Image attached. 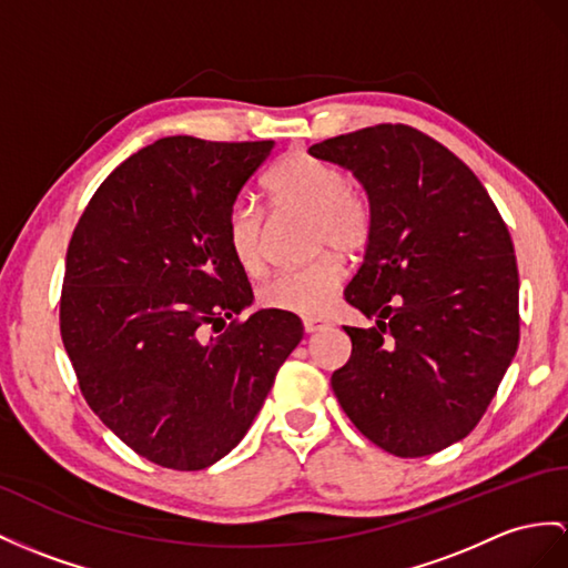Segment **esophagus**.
Listing matches in <instances>:
<instances>
[{
  "instance_id": "1",
  "label": "esophagus",
  "mask_w": 568,
  "mask_h": 568,
  "mask_svg": "<svg viewBox=\"0 0 568 568\" xmlns=\"http://www.w3.org/2000/svg\"><path fill=\"white\" fill-rule=\"evenodd\" d=\"M327 327H329V321H327V317H303V329H306L308 335H313V332L327 329Z\"/></svg>"
}]
</instances>
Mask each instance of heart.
Returning a JSON list of instances; mask_svg holds the SVG:
<instances>
[{
    "mask_svg": "<svg viewBox=\"0 0 568 568\" xmlns=\"http://www.w3.org/2000/svg\"><path fill=\"white\" fill-rule=\"evenodd\" d=\"M267 192L276 210L311 216L313 247L332 245L342 253L366 247L373 214L366 195L347 185V175L335 163L294 151L267 175ZM226 239L233 257L247 274L265 267V214L253 202L239 200L226 216ZM344 280V265L335 253H323L311 265L282 272L260 286L257 301L265 308L321 315L335 298Z\"/></svg>",
    "mask_w": 568,
    "mask_h": 568,
    "instance_id": "1",
    "label": "heart"
}]
</instances>
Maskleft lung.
I'll return each instance as SVG.
<instances>
[{
    "label": "left lung",
    "instance_id": "8db88e82",
    "mask_svg": "<svg viewBox=\"0 0 568 568\" xmlns=\"http://www.w3.org/2000/svg\"><path fill=\"white\" fill-rule=\"evenodd\" d=\"M364 185L373 231L349 306L376 327H344L352 356L332 373L342 409L378 448L422 458L465 438L518 349L514 241L467 165L409 124L313 144Z\"/></svg>",
    "mask_w": 568,
    "mask_h": 568
}]
</instances>
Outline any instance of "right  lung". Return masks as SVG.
<instances>
[{
  "label": "right lung",
  "instance_id": "1",
  "mask_svg": "<svg viewBox=\"0 0 568 568\" xmlns=\"http://www.w3.org/2000/svg\"><path fill=\"white\" fill-rule=\"evenodd\" d=\"M272 149L163 136L103 180L69 241L60 332L81 395L161 467L204 469L236 448L303 337L294 313L233 317L253 288L226 216Z\"/></svg>",
  "mask_w": 568,
  "mask_h": 568
}]
</instances>
